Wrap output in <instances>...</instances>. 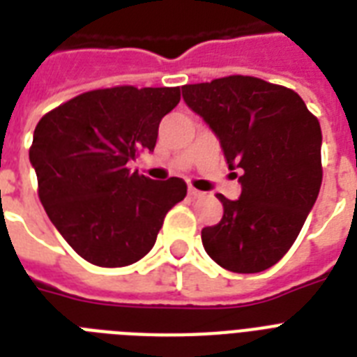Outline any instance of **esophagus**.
Wrapping results in <instances>:
<instances>
[{
	"mask_svg": "<svg viewBox=\"0 0 357 357\" xmlns=\"http://www.w3.org/2000/svg\"><path fill=\"white\" fill-rule=\"evenodd\" d=\"M189 196L190 198H202V196H204V192L198 189H195V187H189Z\"/></svg>",
	"mask_w": 357,
	"mask_h": 357,
	"instance_id": "34e87169",
	"label": "esophagus"
}]
</instances>
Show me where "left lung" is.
Listing matches in <instances>:
<instances>
[{"mask_svg":"<svg viewBox=\"0 0 357 357\" xmlns=\"http://www.w3.org/2000/svg\"><path fill=\"white\" fill-rule=\"evenodd\" d=\"M181 91L218 137L228 167L241 170V198L217 195L224 215L202 229L204 248L226 271H266L287 254L315 206L322 183L321 123L296 92L252 75Z\"/></svg>","mask_w":357,"mask_h":357,"instance_id":"obj_1","label":"left lung"}]
</instances>
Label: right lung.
<instances>
[{
	"label": "right lung",
	"mask_w": 357,
	"mask_h": 357,
	"mask_svg": "<svg viewBox=\"0 0 357 357\" xmlns=\"http://www.w3.org/2000/svg\"><path fill=\"white\" fill-rule=\"evenodd\" d=\"M179 86L83 92L36 123L29 161L38 198L64 241L92 265L126 266L155 244L167 213L187 196L181 178L155 181L128 161L153 151Z\"/></svg>",
	"instance_id": "add662e5"
}]
</instances>
